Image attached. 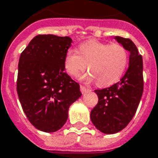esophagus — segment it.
<instances>
[{
  "mask_svg": "<svg viewBox=\"0 0 158 158\" xmlns=\"http://www.w3.org/2000/svg\"><path fill=\"white\" fill-rule=\"evenodd\" d=\"M80 90H81V92H82V94H85V93H87V92H89V91H90L89 89L85 88V86H83V85L80 86Z\"/></svg>",
  "mask_w": 158,
  "mask_h": 158,
  "instance_id": "1",
  "label": "esophagus"
}]
</instances>
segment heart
<instances>
[{"label": "heart", "mask_w": 158, "mask_h": 158, "mask_svg": "<svg viewBox=\"0 0 158 158\" xmlns=\"http://www.w3.org/2000/svg\"><path fill=\"white\" fill-rule=\"evenodd\" d=\"M129 55L121 44L90 40L81 43L78 52L69 50L64 56V68L72 78H78L87 69L90 72L83 79L106 87L118 82L126 71Z\"/></svg>", "instance_id": "1"}]
</instances>
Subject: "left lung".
Here are the masks:
<instances>
[{"label":"left lung","mask_w":158,"mask_h":158,"mask_svg":"<svg viewBox=\"0 0 158 158\" xmlns=\"http://www.w3.org/2000/svg\"><path fill=\"white\" fill-rule=\"evenodd\" d=\"M115 39L130 52L129 67L118 83L96 89L98 104L90 112L92 123L105 134L123 130L135 114L143 93L142 57L132 41L116 36Z\"/></svg>","instance_id":"left-lung-1"}]
</instances>
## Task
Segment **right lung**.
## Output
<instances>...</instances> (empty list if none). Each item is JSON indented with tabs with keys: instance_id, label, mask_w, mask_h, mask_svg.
<instances>
[{
	"instance_id": "1",
	"label": "right lung",
	"mask_w": 158,
	"mask_h": 158,
	"mask_svg": "<svg viewBox=\"0 0 158 158\" xmlns=\"http://www.w3.org/2000/svg\"><path fill=\"white\" fill-rule=\"evenodd\" d=\"M69 37L37 35L21 53L17 91L28 121L37 130L54 132L68 119L69 106L82 95L79 85L64 72Z\"/></svg>"
}]
</instances>
